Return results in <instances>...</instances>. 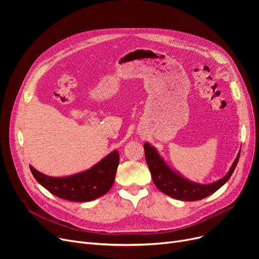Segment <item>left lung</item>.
Returning a JSON list of instances; mask_svg holds the SVG:
<instances>
[{
	"label": "left lung",
	"mask_w": 259,
	"mask_h": 259,
	"mask_svg": "<svg viewBox=\"0 0 259 259\" xmlns=\"http://www.w3.org/2000/svg\"><path fill=\"white\" fill-rule=\"evenodd\" d=\"M144 149L146 161L157 189L162 193L175 199L185 201L200 200L216 192L231 178V175L235 170L240 155L239 151L232 166H231L230 170L223 179L209 185H202L187 180L181 173L172 169L165 161V159L159 155L156 149L149 143L144 144Z\"/></svg>",
	"instance_id": "left-lung-1"
}]
</instances>
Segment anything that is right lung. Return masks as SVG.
Masks as SVG:
<instances>
[{
  "label": "right lung",
  "instance_id": "1",
  "mask_svg": "<svg viewBox=\"0 0 259 259\" xmlns=\"http://www.w3.org/2000/svg\"><path fill=\"white\" fill-rule=\"evenodd\" d=\"M118 162L119 154L114 150L90 169L65 178H53L40 173L32 166L29 168L36 182L53 195L70 201L85 202L103 196L111 189Z\"/></svg>",
  "mask_w": 259,
  "mask_h": 259
}]
</instances>
